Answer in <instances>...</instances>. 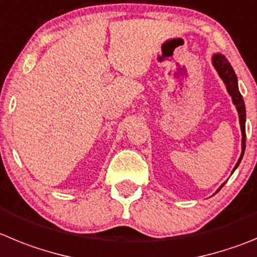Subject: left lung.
Listing matches in <instances>:
<instances>
[{"mask_svg": "<svg viewBox=\"0 0 257 257\" xmlns=\"http://www.w3.org/2000/svg\"><path fill=\"white\" fill-rule=\"evenodd\" d=\"M213 61V66L214 69L216 70L218 75L220 76V79L223 80V82L225 84V88H227L228 94L232 96V102L233 104L236 105L237 112H238V117H239V126H241V133H242V152H241V157H239L238 162L233 168L232 173L237 169V167L239 166L242 161V157H243L244 153V148H246V107H244V102L243 98H242L241 93H239L238 89V80H237L236 74H234V70L230 66V63L228 62L227 58L224 57L220 53H215L211 58ZM224 186L223 183L219 188H218V191H219L220 188ZM216 191V192H218ZM215 192V194H216Z\"/></svg>", "mask_w": 257, "mask_h": 257, "instance_id": "obj_1", "label": "left lung"}]
</instances>
